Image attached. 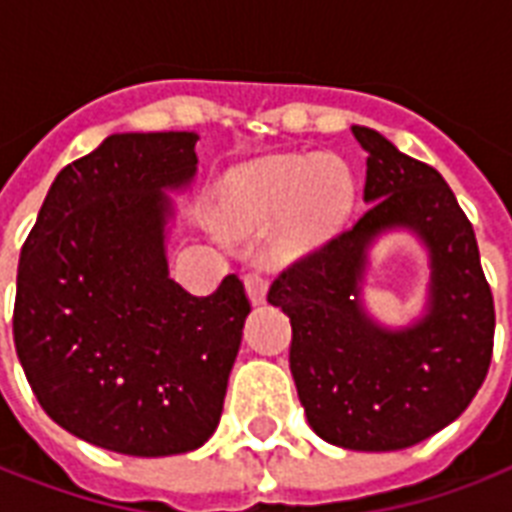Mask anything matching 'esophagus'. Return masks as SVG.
Wrapping results in <instances>:
<instances>
[{"instance_id":"obj_1","label":"esophagus","mask_w":512,"mask_h":512,"mask_svg":"<svg viewBox=\"0 0 512 512\" xmlns=\"http://www.w3.org/2000/svg\"><path fill=\"white\" fill-rule=\"evenodd\" d=\"M267 288L269 280L261 269H251V272L245 275V291H248V299H251L253 304H261V301L267 299Z\"/></svg>"}]
</instances>
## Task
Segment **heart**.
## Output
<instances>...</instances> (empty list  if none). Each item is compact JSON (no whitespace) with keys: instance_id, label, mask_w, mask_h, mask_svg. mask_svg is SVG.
Listing matches in <instances>:
<instances>
[{"instance_id":"obj_1","label":"heart","mask_w":512,"mask_h":512,"mask_svg":"<svg viewBox=\"0 0 512 512\" xmlns=\"http://www.w3.org/2000/svg\"><path fill=\"white\" fill-rule=\"evenodd\" d=\"M355 178L336 157L285 154L232 176L227 192V224L251 235L285 219L277 253L296 256L334 232L352 208Z\"/></svg>"}]
</instances>
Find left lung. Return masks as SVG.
I'll list each match as a JSON object with an SVG mask.
<instances>
[{
	"label": "left lung",
	"instance_id": "obj_1",
	"mask_svg": "<svg viewBox=\"0 0 512 512\" xmlns=\"http://www.w3.org/2000/svg\"><path fill=\"white\" fill-rule=\"evenodd\" d=\"M368 211L275 277L267 299L291 318V374L307 422L323 441L398 451L425 441L470 406L494 350V296L475 232L443 176L371 128ZM406 226L431 251V307L403 332L376 327L359 304L370 240Z\"/></svg>",
	"mask_w": 512,
	"mask_h": 512
}]
</instances>
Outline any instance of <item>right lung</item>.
<instances>
[{"instance_id": "add662e5", "label": "right lung", "mask_w": 512, "mask_h": 512, "mask_svg": "<svg viewBox=\"0 0 512 512\" xmlns=\"http://www.w3.org/2000/svg\"><path fill=\"white\" fill-rule=\"evenodd\" d=\"M197 133H117L55 176L21 248L13 336L47 417L130 457L184 454L219 427L251 312L227 275L192 296L168 275L165 189Z\"/></svg>"}]
</instances>
